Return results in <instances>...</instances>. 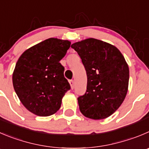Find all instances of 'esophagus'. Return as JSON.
Returning <instances> with one entry per match:
<instances>
[{
	"instance_id": "obj_1",
	"label": "esophagus",
	"mask_w": 149,
	"mask_h": 149,
	"mask_svg": "<svg viewBox=\"0 0 149 149\" xmlns=\"http://www.w3.org/2000/svg\"><path fill=\"white\" fill-rule=\"evenodd\" d=\"M74 80H69V84H70V86H71V88L73 89L74 88Z\"/></svg>"
}]
</instances>
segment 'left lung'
<instances>
[{"label":"left lung","instance_id":"left-lung-1","mask_svg":"<svg viewBox=\"0 0 149 149\" xmlns=\"http://www.w3.org/2000/svg\"><path fill=\"white\" fill-rule=\"evenodd\" d=\"M87 74V90L78 97L83 116L104 119L124 102L129 86V66L119 49L107 42L89 38L72 44Z\"/></svg>","mask_w":149,"mask_h":149}]
</instances>
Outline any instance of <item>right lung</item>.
Returning a JSON list of instances; mask_svg holds the SVG:
<instances>
[{
	"instance_id": "1",
	"label": "right lung",
	"mask_w": 149,
	"mask_h": 149,
	"mask_svg": "<svg viewBox=\"0 0 149 149\" xmlns=\"http://www.w3.org/2000/svg\"><path fill=\"white\" fill-rule=\"evenodd\" d=\"M71 42L49 38L28 48L20 56L12 74L15 92L25 108L39 116H49L61 107L70 89L60 61Z\"/></svg>"
}]
</instances>
